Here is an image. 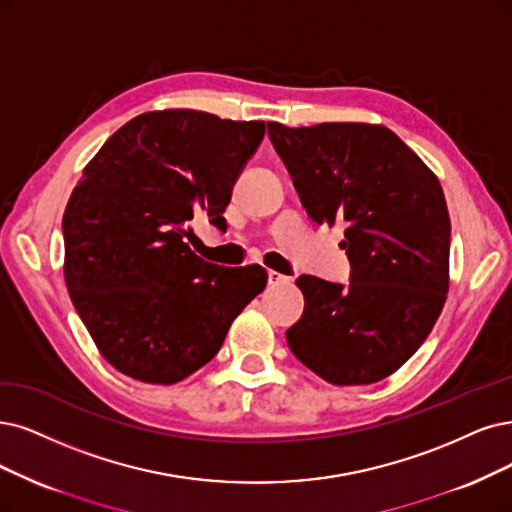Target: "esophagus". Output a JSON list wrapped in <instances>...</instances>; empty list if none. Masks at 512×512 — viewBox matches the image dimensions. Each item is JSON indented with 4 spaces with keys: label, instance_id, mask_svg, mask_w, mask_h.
Masks as SVG:
<instances>
[{
    "label": "esophagus",
    "instance_id": "obj_1",
    "mask_svg": "<svg viewBox=\"0 0 512 512\" xmlns=\"http://www.w3.org/2000/svg\"><path fill=\"white\" fill-rule=\"evenodd\" d=\"M268 282H270L272 287H278V285H289L291 278H289V276H285V274H280V272L270 270V272H268Z\"/></svg>",
    "mask_w": 512,
    "mask_h": 512
}]
</instances>
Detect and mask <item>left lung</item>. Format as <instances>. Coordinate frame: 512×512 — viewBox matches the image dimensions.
Wrapping results in <instances>:
<instances>
[{
    "label": "left lung",
    "instance_id": "8db88e82",
    "mask_svg": "<svg viewBox=\"0 0 512 512\" xmlns=\"http://www.w3.org/2000/svg\"><path fill=\"white\" fill-rule=\"evenodd\" d=\"M301 204L346 225L350 282L299 276L291 352L335 386L380 382L407 363L443 310L451 223L439 179L386 126L268 122Z\"/></svg>",
    "mask_w": 512,
    "mask_h": 512
}]
</instances>
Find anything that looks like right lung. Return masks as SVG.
Wrapping results in <instances>:
<instances>
[{
	"instance_id": "right-lung-1",
	"label": "right lung",
	"mask_w": 512,
	"mask_h": 512,
	"mask_svg": "<svg viewBox=\"0 0 512 512\" xmlns=\"http://www.w3.org/2000/svg\"><path fill=\"white\" fill-rule=\"evenodd\" d=\"M263 135V122L149 111L84 168L63 215L65 282L94 344L124 375L181 382L266 289L263 268H223L185 242L196 215L225 230L234 183Z\"/></svg>"
}]
</instances>
